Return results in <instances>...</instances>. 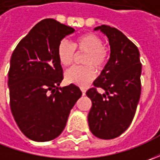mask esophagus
I'll return each mask as SVG.
<instances>
[{
    "label": "esophagus",
    "instance_id": "esophagus-1",
    "mask_svg": "<svg viewBox=\"0 0 160 160\" xmlns=\"http://www.w3.org/2000/svg\"><path fill=\"white\" fill-rule=\"evenodd\" d=\"M82 93H83V95H85V90L82 89Z\"/></svg>",
    "mask_w": 160,
    "mask_h": 160
}]
</instances>
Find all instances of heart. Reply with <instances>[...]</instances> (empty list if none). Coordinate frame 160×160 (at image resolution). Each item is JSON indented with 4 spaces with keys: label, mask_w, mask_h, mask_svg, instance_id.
I'll return each instance as SVG.
<instances>
[{
    "label": "heart",
    "mask_w": 160,
    "mask_h": 160,
    "mask_svg": "<svg viewBox=\"0 0 160 160\" xmlns=\"http://www.w3.org/2000/svg\"><path fill=\"white\" fill-rule=\"evenodd\" d=\"M77 52L84 54L82 63L86 66L72 67L65 73V79L68 83L79 86H86L95 77V68L102 71L107 63L108 51L104 46L102 38L94 33H87L77 37L74 43L62 41L58 44V57L61 64L68 67L71 65L77 57Z\"/></svg>",
    "instance_id": "heart-1"
}]
</instances>
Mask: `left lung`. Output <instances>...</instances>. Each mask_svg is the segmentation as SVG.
Here are the masks:
<instances>
[{"mask_svg":"<svg viewBox=\"0 0 160 160\" xmlns=\"http://www.w3.org/2000/svg\"><path fill=\"white\" fill-rule=\"evenodd\" d=\"M94 30L107 35L110 58L94 87L86 92L92 103L88 123L94 136L110 140L121 135L133 119L142 91V63L137 46L118 29L102 25ZM96 88L105 93L99 94Z\"/></svg>","mask_w":160,"mask_h":160,"instance_id":"8db88e82","label":"left lung"}]
</instances>
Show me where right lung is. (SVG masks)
Segmentation results:
<instances>
[{"label":"right lung","instance_id":"1","mask_svg":"<svg viewBox=\"0 0 160 160\" xmlns=\"http://www.w3.org/2000/svg\"><path fill=\"white\" fill-rule=\"evenodd\" d=\"M74 32L71 27L45 18L30 30L11 55L8 76L10 109L21 132L34 142L58 137L82 96L73 83L59 87L63 69L58 44Z\"/></svg>","mask_w":160,"mask_h":160}]
</instances>
